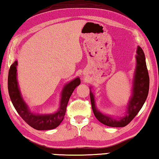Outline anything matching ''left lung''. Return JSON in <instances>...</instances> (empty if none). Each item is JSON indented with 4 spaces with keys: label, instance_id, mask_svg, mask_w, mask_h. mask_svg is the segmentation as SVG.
<instances>
[{
    "label": "left lung",
    "instance_id": "obj_1",
    "mask_svg": "<svg viewBox=\"0 0 159 159\" xmlns=\"http://www.w3.org/2000/svg\"><path fill=\"white\" fill-rule=\"evenodd\" d=\"M137 66L133 82V95L128 105L127 116L123 118L116 120L109 116H106L96 109L93 94L89 92L92 108L96 118L100 123L110 127H124L130 123L136 116L146 101L149 90V76L146 66L145 54L141 47L137 49Z\"/></svg>",
    "mask_w": 159,
    "mask_h": 159
}]
</instances>
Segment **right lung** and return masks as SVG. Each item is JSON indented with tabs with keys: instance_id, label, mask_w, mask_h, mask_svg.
<instances>
[{
	"instance_id": "1",
	"label": "right lung",
	"mask_w": 159,
	"mask_h": 159,
	"mask_svg": "<svg viewBox=\"0 0 159 159\" xmlns=\"http://www.w3.org/2000/svg\"><path fill=\"white\" fill-rule=\"evenodd\" d=\"M16 66L17 61H16L11 66L8 77L9 96L16 110L23 120L34 129L38 130H52L57 128L63 120L69 100L75 89L80 85V80L78 77L76 78L64 87L60 107L57 112L50 115H36L29 111L20 96L16 80Z\"/></svg>"
}]
</instances>
